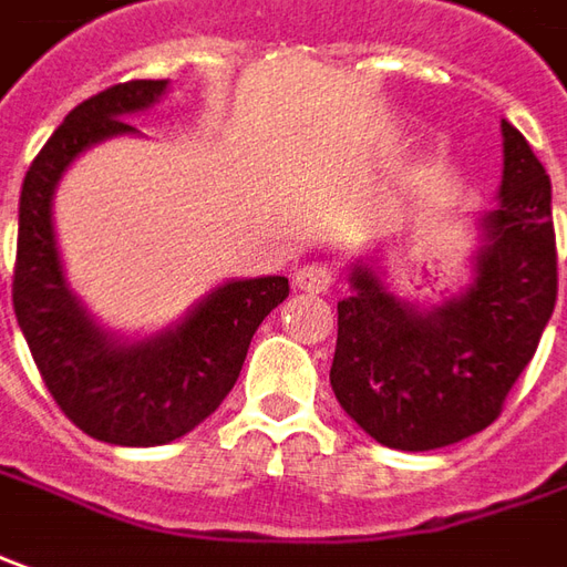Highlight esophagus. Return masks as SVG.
I'll return each instance as SVG.
<instances>
[{"label":"esophagus","mask_w":567,"mask_h":567,"mask_svg":"<svg viewBox=\"0 0 567 567\" xmlns=\"http://www.w3.org/2000/svg\"><path fill=\"white\" fill-rule=\"evenodd\" d=\"M329 285H332V269L326 264H307L295 272V288H300V291L322 295V291H329Z\"/></svg>","instance_id":"1"}]
</instances>
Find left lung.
Here are the masks:
<instances>
[{
	"mask_svg": "<svg viewBox=\"0 0 567 567\" xmlns=\"http://www.w3.org/2000/svg\"><path fill=\"white\" fill-rule=\"evenodd\" d=\"M503 183L477 214L468 282L437 303L388 285L384 245L353 257L338 300L332 391L360 429L391 450L460 444L494 422L525 372L558 291L553 186L509 121Z\"/></svg>",
	"mask_w": 567,
	"mask_h": 567,
	"instance_id": "8db88e82",
	"label": "left lung"
}]
</instances>
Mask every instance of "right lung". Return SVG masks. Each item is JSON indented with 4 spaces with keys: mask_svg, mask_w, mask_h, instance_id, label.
Returning <instances> with one entry per match:
<instances>
[{
    "mask_svg": "<svg viewBox=\"0 0 567 567\" xmlns=\"http://www.w3.org/2000/svg\"><path fill=\"white\" fill-rule=\"evenodd\" d=\"M171 80H130L76 105L30 164L18 204L14 316L49 394L95 441L161 446L198 429L238 381L257 326L285 298V276L226 279L152 334L111 332L68 282L52 204L92 145L138 136L126 117L154 107Z\"/></svg>",
    "mask_w": 567,
    "mask_h": 567,
    "instance_id": "obj_1",
    "label": "right lung"
}]
</instances>
